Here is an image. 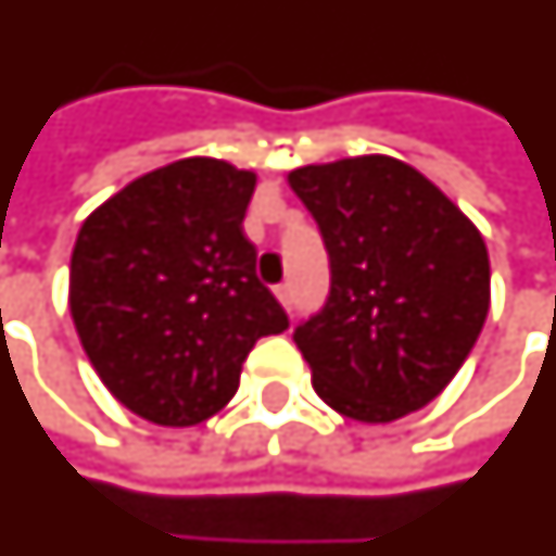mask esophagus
<instances>
[{"label": "esophagus", "instance_id": "1", "mask_svg": "<svg viewBox=\"0 0 556 556\" xmlns=\"http://www.w3.org/2000/svg\"><path fill=\"white\" fill-rule=\"evenodd\" d=\"M275 295H278V302H281L287 311L293 307V287H290V283H278V287H275Z\"/></svg>", "mask_w": 556, "mask_h": 556}]
</instances>
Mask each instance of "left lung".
I'll return each instance as SVG.
<instances>
[{
  "mask_svg": "<svg viewBox=\"0 0 556 556\" xmlns=\"http://www.w3.org/2000/svg\"><path fill=\"white\" fill-rule=\"evenodd\" d=\"M287 180L331 266L326 305L293 334L314 391L362 424L432 403L489 314L480 230L432 180L382 153L305 165Z\"/></svg>",
  "mask_w": 556,
  "mask_h": 556,
  "instance_id": "8db88e82",
  "label": "left lung"
}]
</instances>
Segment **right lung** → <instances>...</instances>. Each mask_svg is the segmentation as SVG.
Masks as SVG:
<instances>
[{
  "mask_svg": "<svg viewBox=\"0 0 556 556\" xmlns=\"http://www.w3.org/2000/svg\"><path fill=\"white\" fill-rule=\"evenodd\" d=\"M254 184V172L189 156L141 174L79 228L73 326L112 396L150 424L216 415L251 346L290 326L242 233Z\"/></svg>",
  "mask_w": 556,
  "mask_h": 556,
  "instance_id": "1",
  "label": "right lung"
}]
</instances>
